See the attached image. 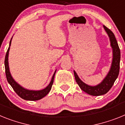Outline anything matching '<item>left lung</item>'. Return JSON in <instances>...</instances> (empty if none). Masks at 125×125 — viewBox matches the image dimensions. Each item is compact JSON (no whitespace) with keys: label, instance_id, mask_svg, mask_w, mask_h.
Returning a JSON list of instances; mask_svg holds the SVG:
<instances>
[{"label":"left lung","instance_id":"8db88e82","mask_svg":"<svg viewBox=\"0 0 125 125\" xmlns=\"http://www.w3.org/2000/svg\"><path fill=\"white\" fill-rule=\"evenodd\" d=\"M104 28L109 37L111 46H112L113 53V58L111 67L107 76L103 80V82L97 85L90 86V85H87L86 83H83L81 79H79L75 72L73 71L75 79L79 86L80 87V88L85 93L90 95H95V96L103 95L108 93L113 85L120 72V57H121L120 48L118 46L116 39L115 38L113 32L105 26H104Z\"/></svg>","mask_w":125,"mask_h":125}]
</instances>
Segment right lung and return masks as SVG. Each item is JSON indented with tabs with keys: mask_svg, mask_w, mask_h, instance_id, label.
<instances>
[{
	"mask_svg": "<svg viewBox=\"0 0 125 125\" xmlns=\"http://www.w3.org/2000/svg\"><path fill=\"white\" fill-rule=\"evenodd\" d=\"M11 40L10 41V44L9 46H10V43H11ZM10 49V47H9L8 50H7V52H6V55H5V61H4V63H5V75H6V78L14 91L16 93V94L19 95V97H21L23 99L28 101H36L41 99L42 98L44 97L45 95H47L48 94L50 91L51 89H52V85L54 81V77H55V72L54 73L52 77V81H51L50 83L46 88L44 89L41 91H30V90L25 89L19 85L16 81L13 79L11 75L9 72V63H8V55H9V51Z\"/></svg>",
	"mask_w": 125,
	"mask_h": 125,
	"instance_id": "1",
	"label": "right lung"
}]
</instances>
